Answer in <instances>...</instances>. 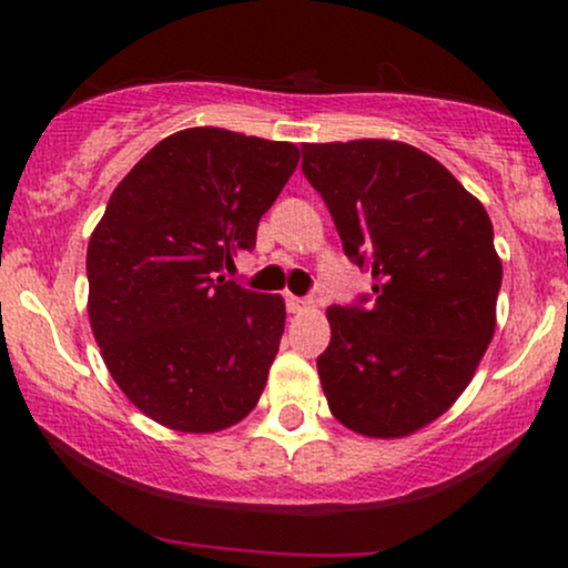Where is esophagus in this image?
I'll return each mask as SVG.
<instances>
[{
	"label": "esophagus",
	"mask_w": 568,
	"mask_h": 568,
	"mask_svg": "<svg viewBox=\"0 0 568 568\" xmlns=\"http://www.w3.org/2000/svg\"><path fill=\"white\" fill-rule=\"evenodd\" d=\"M285 304H288V312H291V315H304V312H310V310H312V302H310V298L288 296V298H285Z\"/></svg>",
	"instance_id": "1"
}]
</instances>
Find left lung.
Segmentation results:
<instances>
[{
  "label": "left lung",
  "mask_w": 568,
  "mask_h": 568,
  "mask_svg": "<svg viewBox=\"0 0 568 568\" xmlns=\"http://www.w3.org/2000/svg\"><path fill=\"white\" fill-rule=\"evenodd\" d=\"M344 253L374 304L328 306L317 357L331 414L352 433L403 438L470 384L497 328L501 262L491 219L438 160L400 141L304 143Z\"/></svg>",
  "instance_id": "obj_1"
}]
</instances>
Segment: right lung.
<instances>
[{"label":"right lung","instance_id":"1","mask_svg":"<svg viewBox=\"0 0 568 568\" xmlns=\"http://www.w3.org/2000/svg\"><path fill=\"white\" fill-rule=\"evenodd\" d=\"M298 146L224 128L162 139L116 184L88 245V315L112 379L179 433L237 425L264 393L283 296L224 280Z\"/></svg>","mask_w":568,"mask_h":568}]
</instances>
